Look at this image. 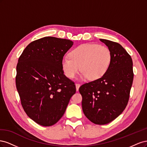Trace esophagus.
<instances>
[{
  "label": "esophagus",
  "instance_id": "34e87169",
  "mask_svg": "<svg viewBox=\"0 0 147 147\" xmlns=\"http://www.w3.org/2000/svg\"><path fill=\"white\" fill-rule=\"evenodd\" d=\"M75 86H76V90L78 91L79 88H80V84H78V83H76V84H75Z\"/></svg>",
  "mask_w": 147,
  "mask_h": 147
}]
</instances>
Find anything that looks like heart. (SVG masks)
<instances>
[{
	"instance_id": "b5f03b06",
	"label": "heart",
	"mask_w": 147,
	"mask_h": 147,
	"mask_svg": "<svg viewBox=\"0 0 147 147\" xmlns=\"http://www.w3.org/2000/svg\"><path fill=\"white\" fill-rule=\"evenodd\" d=\"M70 57H64L61 65L67 77H75L78 70L80 78L96 80L107 72L112 61V53L105 46L97 44H82L70 53Z\"/></svg>"
}]
</instances>
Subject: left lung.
<instances>
[{"mask_svg": "<svg viewBox=\"0 0 147 147\" xmlns=\"http://www.w3.org/2000/svg\"><path fill=\"white\" fill-rule=\"evenodd\" d=\"M100 40L112 53L109 68L101 78L83 84L79 92L86 118L96 124H106L125 109L134 74L131 57L120 44L105 39Z\"/></svg>", "mask_w": 147, "mask_h": 147, "instance_id": "left-lung-1", "label": "left lung"}]
</instances>
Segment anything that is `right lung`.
I'll return each mask as SVG.
<instances>
[{
  "label": "right lung",
  "mask_w": 147,
  "mask_h": 147,
  "mask_svg": "<svg viewBox=\"0 0 147 147\" xmlns=\"http://www.w3.org/2000/svg\"><path fill=\"white\" fill-rule=\"evenodd\" d=\"M73 44L70 40L45 37L29 43L18 59L16 86L21 105L28 116L41 126L58 121L76 92L61 65Z\"/></svg>",
  "instance_id": "obj_1"
}]
</instances>
